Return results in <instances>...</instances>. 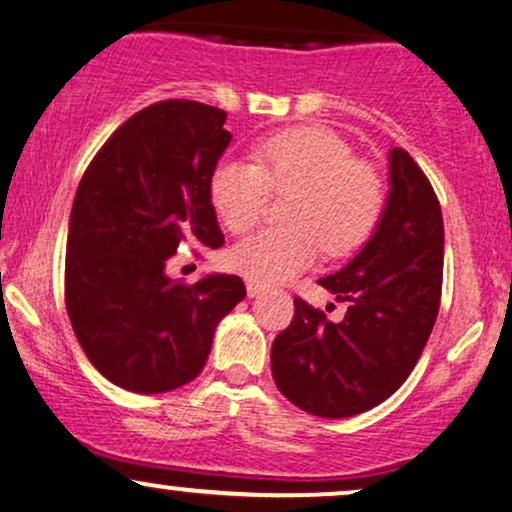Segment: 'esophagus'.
<instances>
[{
	"label": "esophagus",
	"mask_w": 512,
	"mask_h": 512,
	"mask_svg": "<svg viewBox=\"0 0 512 512\" xmlns=\"http://www.w3.org/2000/svg\"><path fill=\"white\" fill-rule=\"evenodd\" d=\"M246 292H249V297H258V294H261V292H266V285L249 280V282H246Z\"/></svg>",
	"instance_id": "1"
}]
</instances>
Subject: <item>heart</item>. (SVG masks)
I'll return each instance as SVG.
<instances>
[{"mask_svg": "<svg viewBox=\"0 0 512 512\" xmlns=\"http://www.w3.org/2000/svg\"><path fill=\"white\" fill-rule=\"evenodd\" d=\"M254 162L220 160L208 194L222 225L244 234L273 194L285 201L287 225L268 227L230 251V266L254 282H282L328 256H350L369 242L386 208V184L352 146L323 126H294L251 148Z\"/></svg>", "mask_w": 512, "mask_h": 512, "instance_id": "1", "label": "heart"}]
</instances>
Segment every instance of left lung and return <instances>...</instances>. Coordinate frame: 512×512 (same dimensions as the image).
I'll use <instances>...</instances> for the list:
<instances>
[{
  "instance_id": "1",
  "label": "left lung",
  "mask_w": 512,
  "mask_h": 512,
  "mask_svg": "<svg viewBox=\"0 0 512 512\" xmlns=\"http://www.w3.org/2000/svg\"><path fill=\"white\" fill-rule=\"evenodd\" d=\"M318 285L347 302L345 318L328 321L294 297L292 323L273 340L270 369L299 410L352 417L407 381L441 306V203L407 150H390V196L374 237Z\"/></svg>"
}]
</instances>
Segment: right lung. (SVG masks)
Returning a JSON list of instances; mask_svg holds the SVG:
<instances>
[{"instance_id":"right-lung-1","label":"right lung","mask_w":512,"mask_h":512,"mask_svg":"<svg viewBox=\"0 0 512 512\" xmlns=\"http://www.w3.org/2000/svg\"><path fill=\"white\" fill-rule=\"evenodd\" d=\"M225 119L196 100L148 105L107 138L78 184L64 302L78 345L114 386L167 393L194 381L218 321L246 297L237 275L165 273L184 246L225 244L208 194L232 138Z\"/></svg>"}]
</instances>
